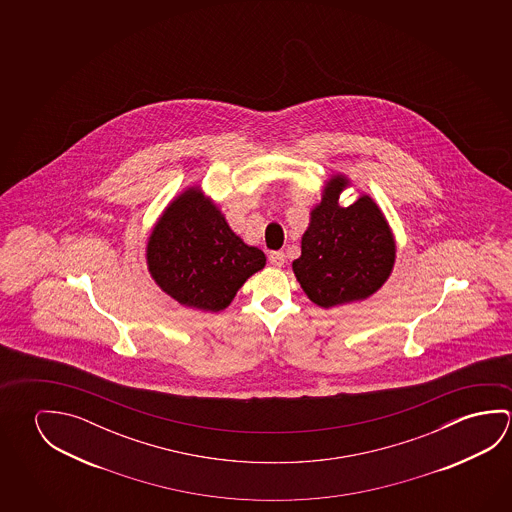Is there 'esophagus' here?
I'll list each match as a JSON object with an SVG mask.
<instances>
[{
	"instance_id": "esophagus-1",
	"label": "esophagus",
	"mask_w": 512,
	"mask_h": 512,
	"mask_svg": "<svg viewBox=\"0 0 512 512\" xmlns=\"http://www.w3.org/2000/svg\"><path fill=\"white\" fill-rule=\"evenodd\" d=\"M285 262V253L284 252H271L269 253V264L273 266V268H282Z\"/></svg>"
}]
</instances>
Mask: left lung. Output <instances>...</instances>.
Masks as SVG:
<instances>
[{
  "mask_svg": "<svg viewBox=\"0 0 512 512\" xmlns=\"http://www.w3.org/2000/svg\"><path fill=\"white\" fill-rule=\"evenodd\" d=\"M348 176L334 175L321 202L310 210L302 255L293 262L296 280L310 302L323 309L361 302L391 277L396 243L386 216L373 198L361 194L350 207L339 205Z\"/></svg>",
  "mask_w": 512,
  "mask_h": 512,
  "instance_id": "8db88e82",
  "label": "left lung"
}]
</instances>
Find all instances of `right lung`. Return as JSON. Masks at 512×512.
<instances>
[{
  "label": "right lung",
  "mask_w": 512,
  "mask_h": 512,
  "mask_svg": "<svg viewBox=\"0 0 512 512\" xmlns=\"http://www.w3.org/2000/svg\"><path fill=\"white\" fill-rule=\"evenodd\" d=\"M146 264L155 284L180 305L219 312L266 266V255L234 234L200 187H189L151 230Z\"/></svg>",
  "instance_id": "obj_1"
}]
</instances>
